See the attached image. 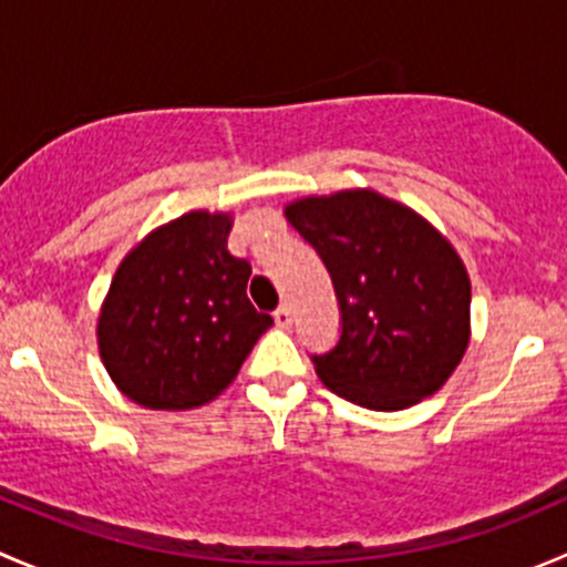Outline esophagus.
<instances>
[{"label": "esophagus", "mask_w": 567, "mask_h": 567, "mask_svg": "<svg viewBox=\"0 0 567 567\" xmlns=\"http://www.w3.org/2000/svg\"><path fill=\"white\" fill-rule=\"evenodd\" d=\"M274 320H277V326H282V329H288V326L293 323V310H290L288 305H282L277 312H274Z\"/></svg>", "instance_id": "esophagus-1"}]
</instances>
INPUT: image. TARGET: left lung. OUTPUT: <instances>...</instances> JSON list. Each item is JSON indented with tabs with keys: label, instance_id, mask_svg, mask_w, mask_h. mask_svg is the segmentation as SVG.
Masks as SVG:
<instances>
[{
	"label": "left lung",
	"instance_id": "8db88e82",
	"mask_svg": "<svg viewBox=\"0 0 567 567\" xmlns=\"http://www.w3.org/2000/svg\"><path fill=\"white\" fill-rule=\"evenodd\" d=\"M318 249L342 334L318 379L373 411H400L447 384L472 340L466 262L439 227L375 188L307 194L282 208Z\"/></svg>",
	"mask_w": 567,
	"mask_h": 567
}]
</instances>
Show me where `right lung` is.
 Returning a JSON list of instances; mask_svg holds the SVG:
<instances>
[{"instance_id": "1", "label": "right lung", "mask_w": 567, "mask_h": 567, "mask_svg": "<svg viewBox=\"0 0 567 567\" xmlns=\"http://www.w3.org/2000/svg\"><path fill=\"white\" fill-rule=\"evenodd\" d=\"M233 221V210H186L120 260L95 340L109 379L136 405L210 403L274 323L247 296L251 266L227 249Z\"/></svg>"}]
</instances>
